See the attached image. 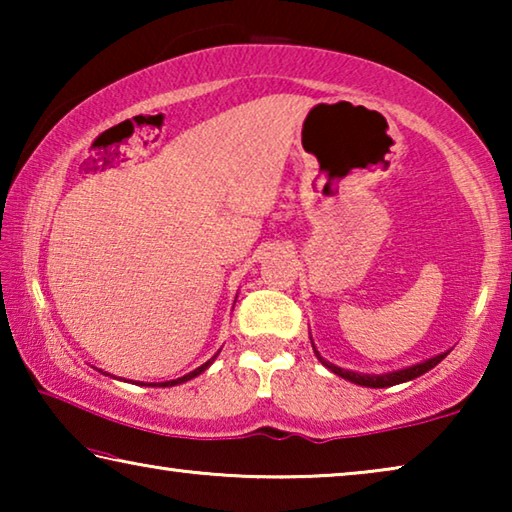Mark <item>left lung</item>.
Masks as SVG:
<instances>
[{"label": "left lung", "mask_w": 512, "mask_h": 512, "mask_svg": "<svg viewBox=\"0 0 512 512\" xmlns=\"http://www.w3.org/2000/svg\"><path fill=\"white\" fill-rule=\"evenodd\" d=\"M311 345H314V343H311ZM314 352H316L318 361L323 363L325 368L332 370L334 375L348 379V381H352V384L368 386V388H388V386H395V384H404V381H411L415 377L424 375V372H429L433 366H438V363L447 357V352H443V354H436V357H431V359L422 361V363H415V366H409V368L393 370V372H381V375H366V372H352V370H345V368L334 366V363H329V361H325L323 357H320L316 348H314Z\"/></svg>", "instance_id": "obj_1"}]
</instances>
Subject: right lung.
Listing matches in <instances>:
<instances>
[{"label":"right lung","mask_w":512,"mask_h":512,"mask_svg":"<svg viewBox=\"0 0 512 512\" xmlns=\"http://www.w3.org/2000/svg\"><path fill=\"white\" fill-rule=\"evenodd\" d=\"M214 359H216V354H214V357H212L210 361H205L201 368L192 370V372H189V375H185V377H178V379H171V381H160V384H146V386H178V384H185V381H189V379L198 377V375H201V372H205L207 368H210V363H212Z\"/></svg>","instance_id":"obj_1"}]
</instances>
